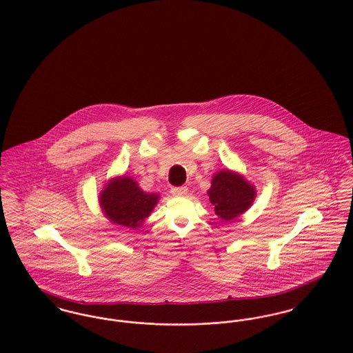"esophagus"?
I'll list each match as a JSON object with an SVG mask.
<instances>
[{
	"instance_id": "esophagus-1",
	"label": "esophagus",
	"mask_w": 353,
	"mask_h": 353,
	"mask_svg": "<svg viewBox=\"0 0 353 353\" xmlns=\"http://www.w3.org/2000/svg\"><path fill=\"white\" fill-rule=\"evenodd\" d=\"M171 194L175 197H183L188 194V188L186 186H178V188H171Z\"/></svg>"
}]
</instances>
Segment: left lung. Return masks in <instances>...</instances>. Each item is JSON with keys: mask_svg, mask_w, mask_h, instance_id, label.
Segmentation results:
<instances>
[{"mask_svg": "<svg viewBox=\"0 0 353 353\" xmlns=\"http://www.w3.org/2000/svg\"><path fill=\"white\" fill-rule=\"evenodd\" d=\"M208 196L216 214L228 221L236 219L252 206L255 189L242 175L221 170L214 174Z\"/></svg>", "mask_w": 353, "mask_h": 353, "instance_id": "1", "label": "left lung"}]
</instances>
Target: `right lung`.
<instances>
[{
  "mask_svg": "<svg viewBox=\"0 0 353 353\" xmlns=\"http://www.w3.org/2000/svg\"><path fill=\"white\" fill-rule=\"evenodd\" d=\"M157 201V194L143 192L139 183L126 175L108 181L99 197L105 217L128 228L141 227Z\"/></svg>",
  "mask_w": 353,
  "mask_h": 353,
  "instance_id": "right-lung-1",
  "label": "right lung"
}]
</instances>
